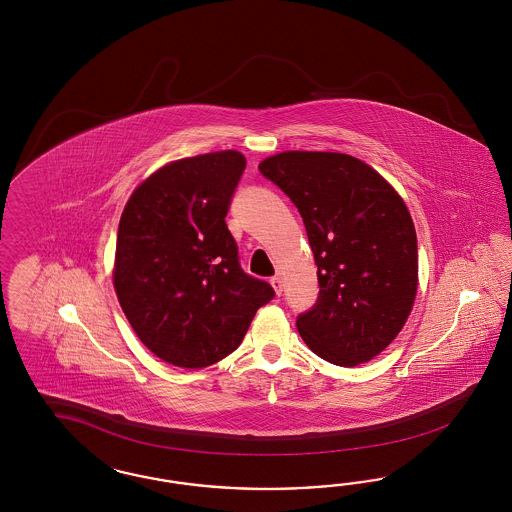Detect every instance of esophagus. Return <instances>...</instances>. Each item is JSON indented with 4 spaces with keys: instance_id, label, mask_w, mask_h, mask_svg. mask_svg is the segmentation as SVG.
<instances>
[{
    "instance_id": "34e87169",
    "label": "esophagus",
    "mask_w": 512,
    "mask_h": 512,
    "mask_svg": "<svg viewBox=\"0 0 512 512\" xmlns=\"http://www.w3.org/2000/svg\"><path fill=\"white\" fill-rule=\"evenodd\" d=\"M270 285L274 287V293H276L278 296H281V293H283V281H281V278L276 276V278L270 279Z\"/></svg>"
}]
</instances>
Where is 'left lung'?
I'll return each mask as SVG.
<instances>
[{"label":"left lung","mask_w":512,"mask_h":512,"mask_svg":"<svg viewBox=\"0 0 512 512\" xmlns=\"http://www.w3.org/2000/svg\"><path fill=\"white\" fill-rule=\"evenodd\" d=\"M259 171L293 201L317 264L319 298L296 328L317 357L370 362L400 334L419 287V251L400 193L357 157L289 150Z\"/></svg>","instance_id":"left-lung-1"}]
</instances>
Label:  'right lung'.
<instances>
[{
	"label": "right lung",
	"instance_id": "right-lung-1",
	"mask_svg": "<svg viewBox=\"0 0 512 512\" xmlns=\"http://www.w3.org/2000/svg\"><path fill=\"white\" fill-rule=\"evenodd\" d=\"M244 169L236 150L176 159L135 187L120 217L114 291L139 340L172 366L231 355L274 298L240 268L225 223Z\"/></svg>",
	"mask_w": 512,
	"mask_h": 512
}]
</instances>
